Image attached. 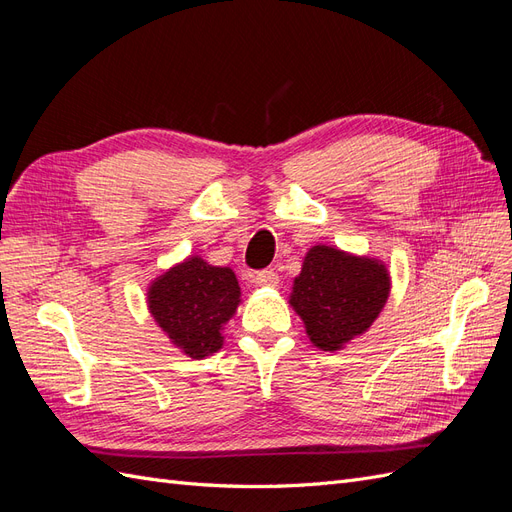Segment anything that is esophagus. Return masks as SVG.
Returning a JSON list of instances; mask_svg holds the SVG:
<instances>
[{
	"mask_svg": "<svg viewBox=\"0 0 512 512\" xmlns=\"http://www.w3.org/2000/svg\"><path fill=\"white\" fill-rule=\"evenodd\" d=\"M254 284L256 286H277L280 284V275H277L273 269H265L254 273Z\"/></svg>",
	"mask_w": 512,
	"mask_h": 512,
	"instance_id": "esophagus-1",
	"label": "esophagus"
}]
</instances>
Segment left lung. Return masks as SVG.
Listing matches in <instances>:
<instances>
[{
	"label": "left lung",
	"instance_id": "left-lung-1",
	"mask_svg": "<svg viewBox=\"0 0 512 512\" xmlns=\"http://www.w3.org/2000/svg\"><path fill=\"white\" fill-rule=\"evenodd\" d=\"M391 280L378 260L316 245L292 286L290 305L320 350H339L365 333L389 299Z\"/></svg>",
	"mask_w": 512,
	"mask_h": 512
}]
</instances>
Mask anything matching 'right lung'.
I'll list each match as a JSON object with an SVG mask.
<instances>
[{
  "mask_svg": "<svg viewBox=\"0 0 512 512\" xmlns=\"http://www.w3.org/2000/svg\"><path fill=\"white\" fill-rule=\"evenodd\" d=\"M241 288L228 267L192 256L160 275L147 292L151 316L192 359L222 348V327L235 314Z\"/></svg>",
  "mask_w": 512,
  "mask_h": 512,
  "instance_id": "add662e5",
  "label": "right lung"
}]
</instances>
